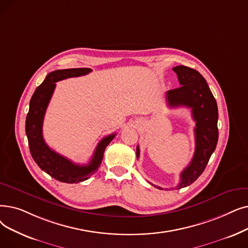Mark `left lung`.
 Listing matches in <instances>:
<instances>
[{"instance_id":"left-lung-1","label":"left lung","mask_w":248,"mask_h":248,"mask_svg":"<svg viewBox=\"0 0 248 248\" xmlns=\"http://www.w3.org/2000/svg\"><path fill=\"white\" fill-rule=\"evenodd\" d=\"M172 70L177 75L180 87L167 91L168 106L189 107L196 122L195 154L188 166L180 173V182L176 186L179 189L190 186L199 178L216 149L219 137L218 106L207 81L198 71L186 66H177ZM139 156L140 149L137 146L138 159Z\"/></svg>"}]
</instances>
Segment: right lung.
<instances>
[{
    "instance_id": "right-lung-1",
    "label": "right lung",
    "mask_w": 248,
    "mask_h": 248,
    "mask_svg": "<svg viewBox=\"0 0 248 248\" xmlns=\"http://www.w3.org/2000/svg\"><path fill=\"white\" fill-rule=\"evenodd\" d=\"M91 71L88 68H78L57 70L49 73L32 95L29 103V111L26 116L25 131L32 158L40 169L46 172L51 177L67 184H78L93 175L102 162L105 148L116 135L112 134L103 138L96 147L90 162L86 165L73 163L68 158L51 150L44 140L42 124L48 103L56 88V82L67 78L84 76Z\"/></svg>"
}]
</instances>
